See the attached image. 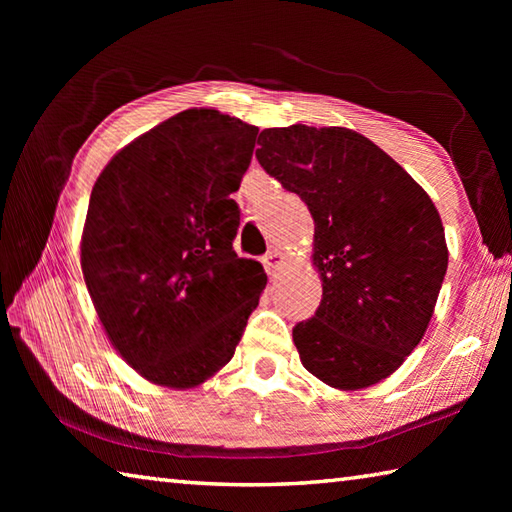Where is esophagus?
<instances>
[{
    "mask_svg": "<svg viewBox=\"0 0 512 512\" xmlns=\"http://www.w3.org/2000/svg\"><path fill=\"white\" fill-rule=\"evenodd\" d=\"M282 262H284V257H282L280 250H268L266 257H264V266H266L268 273H275L277 268L282 266Z\"/></svg>",
    "mask_w": 512,
    "mask_h": 512,
    "instance_id": "1",
    "label": "esophagus"
}]
</instances>
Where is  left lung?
<instances>
[{"label":"left lung","mask_w":512,"mask_h":512,"mask_svg":"<svg viewBox=\"0 0 512 512\" xmlns=\"http://www.w3.org/2000/svg\"><path fill=\"white\" fill-rule=\"evenodd\" d=\"M259 164L314 216L316 314L293 327L311 375L341 391L377 384L422 341L447 273L443 221L391 155L350 128L259 133Z\"/></svg>","instance_id":"left-lung-1"}]
</instances>
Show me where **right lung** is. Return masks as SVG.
I'll return each instance as SVG.
<instances>
[{"mask_svg":"<svg viewBox=\"0 0 512 512\" xmlns=\"http://www.w3.org/2000/svg\"><path fill=\"white\" fill-rule=\"evenodd\" d=\"M259 128L192 108L121 149L92 187L81 268L110 343L142 377L198 386L235 354L266 273L232 250Z\"/></svg>","mask_w":512,"mask_h":512,"instance_id":"1","label":"right lung"}]
</instances>
